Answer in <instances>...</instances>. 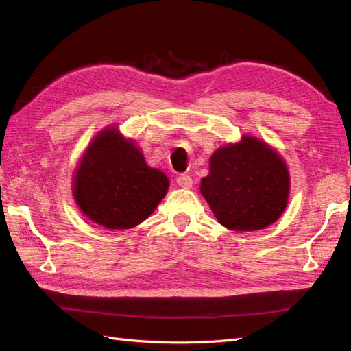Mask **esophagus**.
I'll return each instance as SVG.
<instances>
[{
    "instance_id": "obj_1",
    "label": "esophagus",
    "mask_w": 351,
    "mask_h": 351,
    "mask_svg": "<svg viewBox=\"0 0 351 351\" xmlns=\"http://www.w3.org/2000/svg\"><path fill=\"white\" fill-rule=\"evenodd\" d=\"M177 184L180 187H183V189H190L193 184V180H192V177L187 176V174H180L177 177Z\"/></svg>"
}]
</instances>
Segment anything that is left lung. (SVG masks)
Listing matches in <instances>:
<instances>
[{"mask_svg": "<svg viewBox=\"0 0 351 351\" xmlns=\"http://www.w3.org/2000/svg\"><path fill=\"white\" fill-rule=\"evenodd\" d=\"M200 193L226 228L262 230L274 224L287 208L290 174L277 151L244 134L240 142L212 154Z\"/></svg>", "mask_w": 351, "mask_h": 351, "instance_id": "obj_1", "label": "left lung"}]
</instances>
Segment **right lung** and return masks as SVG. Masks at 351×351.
Returning <instances> with one entry per match:
<instances>
[{"instance_id": "right-lung-1", "label": "right lung", "mask_w": 351, "mask_h": 351, "mask_svg": "<svg viewBox=\"0 0 351 351\" xmlns=\"http://www.w3.org/2000/svg\"><path fill=\"white\" fill-rule=\"evenodd\" d=\"M162 169L146 164L132 139L114 127L88 146L73 177V196L92 222L108 230L133 228L149 217L167 195Z\"/></svg>"}]
</instances>
